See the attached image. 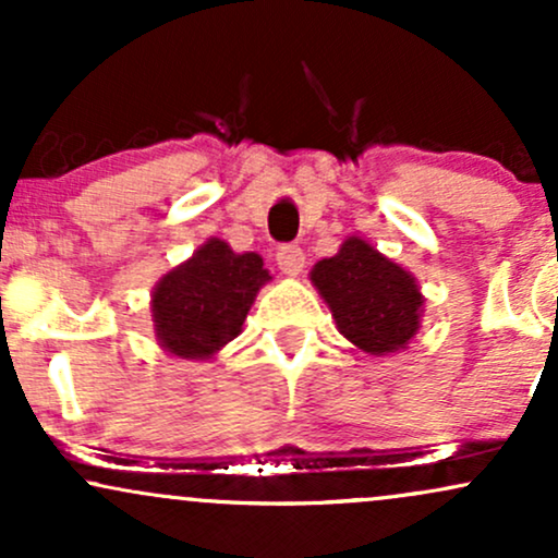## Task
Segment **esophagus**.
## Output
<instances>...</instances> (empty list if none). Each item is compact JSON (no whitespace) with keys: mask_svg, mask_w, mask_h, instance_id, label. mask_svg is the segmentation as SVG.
<instances>
[{"mask_svg":"<svg viewBox=\"0 0 558 558\" xmlns=\"http://www.w3.org/2000/svg\"><path fill=\"white\" fill-rule=\"evenodd\" d=\"M275 262H278L283 275L296 278V275L304 270V252H301L299 246H293V243H286V246H280L278 254H275Z\"/></svg>","mask_w":558,"mask_h":558,"instance_id":"1","label":"esophagus"}]
</instances>
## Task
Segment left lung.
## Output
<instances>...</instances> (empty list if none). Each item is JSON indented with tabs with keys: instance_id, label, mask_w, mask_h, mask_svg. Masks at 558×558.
I'll use <instances>...</instances> for the list:
<instances>
[{
	"instance_id": "obj_1",
	"label": "left lung",
	"mask_w": 558,
	"mask_h": 558,
	"mask_svg": "<svg viewBox=\"0 0 558 558\" xmlns=\"http://www.w3.org/2000/svg\"><path fill=\"white\" fill-rule=\"evenodd\" d=\"M310 280L341 336L367 354H393L417 336L425 301L417 280L360 235H349L336 257L319 259Z\"/></svg>"
}]
</instances>
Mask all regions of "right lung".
Here are the masks:
<instances>
[{
    "instance_id": "right-lung-1",
    "label": "right lung",
    "mask_w": 558,
    "mask_h": 558,
    "mask_svg": "<svg viewBox=\"0 0 558 558\" xmlns=\"http://www.w3.org/2000/svg\"><path fill=\"white\" fill-rule=\"evenodd\" d=\"M270 280L259 254H235L209 239L151 291L159 345L181 360H209L243 328L259 288Z\"/></svg>"
}]
</instances>
